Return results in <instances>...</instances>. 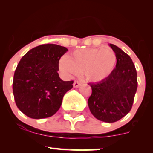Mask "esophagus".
Wrapping results in <instances>:
<instances>
[{
    "label": "esophagus",
    "instance_id": "1",
    "mask_svg": "<svg viewBox=\"0 0 153 153\" xmlns=\"http://www.w3.org/2000/svg\"><path fill=\"white\" fill-rule=\"evenodd\" d=\"M80 85V82L78 81H75L73 82V86L74 88H78Z\"/></svg>",
    "mask_w": 153,
    "mask_h": 153
}]
</instances>
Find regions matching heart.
<instances>
[{"instance_id":"heart-1","label":"heart","mask_w":153,"mask_h":153,"mask_svg":"<svg viewBox=\"0 0 153 153\" xmlns=\"http://www.w3.org/2000/svg\"><path fill=\"white\" fill-rule=\"evenodd\" d=\"M117 64L115 52L109 47L75 50L59 62L60 71L67 77L83 73L88 81L97 82L111 73Z\"/></svg>"}]
</instances>
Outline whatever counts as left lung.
<instances>
[{"mask_svg":"<svg viewBox=\"0 0 153 153\" xmlns=\"http://www.w3.org/2000/svg\"><path fill=\"white\" fill-rule=\"evenodd\" d=\"M109 46L117 56L116 68L101 81L88 83L92 94L88 104L96 119L113 123L130 111L137 88V78L131 57L116 45L110 44Z\"/></svg>","mask_w":153,"mask_h":153,"instance_id":"8db88e82","label":"left lung"}]
</instances>
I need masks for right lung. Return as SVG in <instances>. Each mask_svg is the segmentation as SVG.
<instances>
[{"label": "right lung", "instance_id": "right-lung-1", "mask_svg": "<svg viewBox=\"0 0 153 153\" xmlns=\"http://www.w3.org/2000/svg\"><path fill=\"white\" fill-rule=\"evenodd\" d=\"M68 49L54 44L42 45L23 56L16 69L13 93L19 109L32 119L52 117L64 95L73 88V80L59 78V60Z\"/></svg>", "mask_w": 153, "mask_h": 153}]
</instances>
